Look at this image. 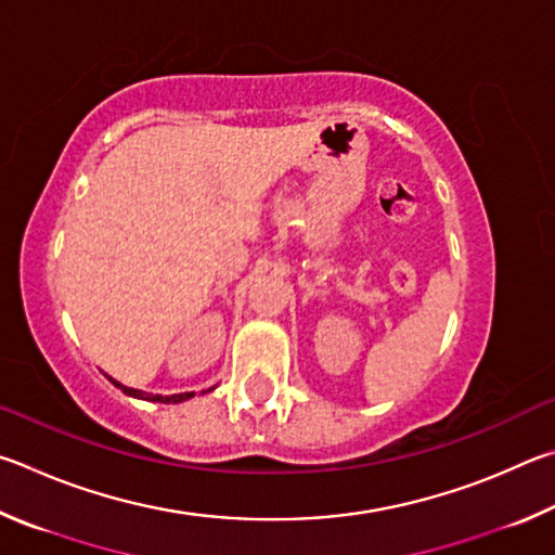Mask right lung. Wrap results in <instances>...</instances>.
<instances>
[{
	"mask_svg": "<svg viewBox=\"0 0 555 555\" xmlns=\"http://www.w3.org/2000/svg\"><path fill=\"white\" fill-rule=\"evenodd\" d=\"M112 380V377H109ZM116 387H119L121 392H126V395H131V397H143V400H153V402H165V404H170V402H184V400H190V397H194V392H180V395H143L141 390H133V387H126V385H121V383H116V380H112Z\"/></svg>",
	"mask_w": 555,
	"mask_h": 555,
	"instance_id": "right-lung-1",
	"label": "right lung"
}]
</instances>
